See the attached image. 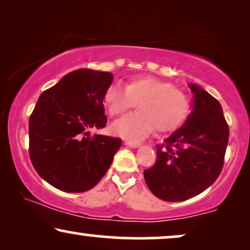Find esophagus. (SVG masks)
<instances>
[{
    "label": "esophagus",
    "instance_id": "obj_1",
    "mask_svg": "<svg viewBox=\"0 0 250 250\" xmlns=\"http://www.w3.org/2000/svg\"><path fill=\"white\" fill-rule=\"evenodd\" d=\"M125 145L131 146V148H139V146H141V143H140V142H132V141H125Z\"/></svg>",
    "mask_w": 250,
    "mask_h": 250
}]
</instances>
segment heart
<instances>
[{
  "label": "heart",
  "instance_id": "obj_1",
  "mask_svg": "<svg viewBox=\"0 0 250 250\" xmlns=\"http://www.w3.org/2000/svg\"><path fill=\"white\" fill-rule=\"evenodd\" d=\"M109 114L118 116L138 102L139 111L115 122L112 131L126 140L138 141L153 131L170 132L186 122L190 112L189 98L168 82L156 77H134L123 86L115 82L104 95Z\"/></svg>",
  "mask_w": 250,
  "mask_h": 250
}]
</instances>
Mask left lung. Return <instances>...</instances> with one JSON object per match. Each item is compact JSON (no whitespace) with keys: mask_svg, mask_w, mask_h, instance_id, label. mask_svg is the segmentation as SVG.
<instances>
[{"mask_svg":"<svg viewBox=\"0 0 250 250\" xmlns=\"http://www.w3.org/2000/svg\"><path fill=\"white\" fill-rule=\"evenodd\" d=\"M192 110L184 124L157 146L156 164L143 172L159 199L176 203L209 188L220 175L229 141V126L216 99L189 83Z\"/></svg>","mask_w":250,"mask_h":250,"instance_id":"8db88e82","label":"left lung"}]
</instances>
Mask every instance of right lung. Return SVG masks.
I'll return each instance as SVG.
<instances>
[{
  "instance_id": "add662e5",
  "label": "right lung",
  "mask_w": 250,
  "mask_h": 250,
  "mask_svg": "<svg viewBox=\"0 0 250 250\" xmlns=\"http://www.w3.org/2000/svg\"><path fill=\"white\" fill-rule=\"evenodd\" d=\"M111 73L77 69L40 95L29 118V156L37 174L64 192L97 186L122 140L88 129L107 124L104 95Z\"/></svg>"
}]
</instances>
